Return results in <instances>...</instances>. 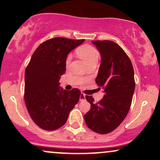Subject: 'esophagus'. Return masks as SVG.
Instances as JSON below:
<instances>
[{
  "mask_svg": "<svg viewBox=\"0 0 160 160\" xmlns=\"http://www.w3.org/2000/svg\"><path fill=\"white\" fill-rule=\"evenodd\" d=\"M85 99H86V95H85L84 94H80V101L84 100Z\"/></svg>",
  "mask_w": 160,
  "mask_h": 160,
  "instance_id": "1",
  "label": "esophagus"
}]
</instances>
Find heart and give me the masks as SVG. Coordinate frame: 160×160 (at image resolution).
<instances>
[{"label": "heart", "mask_w": 160, "mask_h": 160, "mask_svg": "<svg viewBox=\"0 0 160 160\" xmlns=\"http://www.w3.org/2000/svg\"><path fill=\"white\" fill-rule=\"evenodd\" d=\"M77 54H78V55L81 59H82L86 62V64L89 63L90 62L94 61V60H97L98 61L99 56H100V54H99L98 49L90 45H83L80 46V48H78L77 49ZM71 59H72V55L69 54L66 58V63H69Z\"/></svg>", "instance_id": "heart-1"}]
</instances>
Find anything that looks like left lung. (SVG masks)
<instances>
[{
  "mask_svg": "<svg viewBox=\"0 0 160 160\" xmlns=\"http://www.w3.org/2000/svg\"><path fill=\"white\" fill-rule=\"evenodd\" d=\"M92 43L101 56L95 81L103 88L104 96L97 103L92 96L86 97L91 109L84 115V120L91 130L106 134L117 128L128 114L135 88L134 68L118 44L111 40Z\"/></svg>",
  "mask_w": 160,
  "mask_h": 160,
  "instance_id": "1",
  "label": "left lung"
}]
</instances>
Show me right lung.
<instances>
[{
  "mask_svg": "<svg viewBox=\"0 0 160 160\" xmlns=\"http://www.w3.org/2000/svg\"><path fill=\"white\" fill-rule=\"evenodd\" d=\"M85 40L54 38L37 48L25 72L24 99L30 117L40 128L54 131L67 121L81 92L64 90L59 80L66 72L68 54Z\"/></svg>",
  "mask_w": 160,
  "mask_h": 160,
  "instance_id": "obj_1",
  "label": "right lung"
}]
</instances>
